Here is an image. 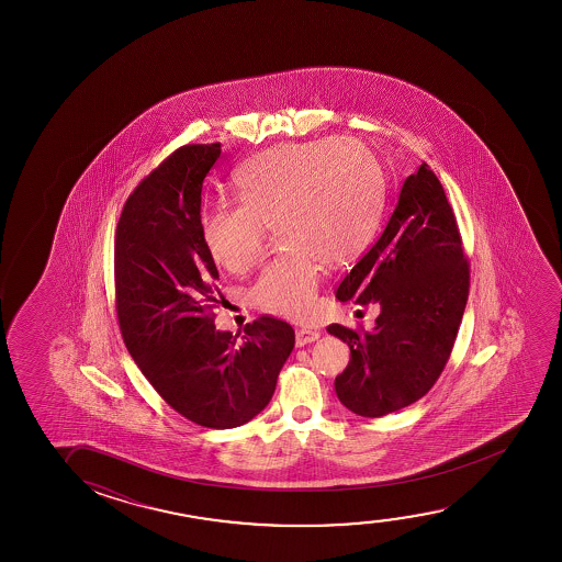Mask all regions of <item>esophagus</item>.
I'll return each instance as SVG.
<instances>
[{"label":"esophagus","instance_id":"1","mask_svg":"<svg viewBox=\"0 0 562 562\" xmlns=\"http://www.w3.org/2000/svg\"><path fill=\"white\" fill-rule=\"evenodd\" d=\"M318 338H321V331L313 330V328H300V330L295 331V346L305 347Z\"/></svg>","mask_w":562,"mask_h":562}]
</instances>
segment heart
Segmentation results:
<instances>
[{"instance_id":"1","label":"heart","mask_w":562,"mask_h":562,"mask_svg":"<svg viewBox=\"0 0 562 562\" xmlns=\"http://www.w3.org/2000/svg\"><path fill=\"white\" fill-rule=\"evenodd\" d=\"M241 203H216L201 215L209 254L231 272L249 269L277 223L285 249L261 270L255 303L301 318L315 305L323 262L346 265L370 246L385 209L376 155L353 139L284 144L255 155L236 175Z\"/></svg>"}]
</instances>
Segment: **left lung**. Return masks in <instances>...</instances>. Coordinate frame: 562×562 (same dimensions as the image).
<instances>
[{
	"instance_id": "left-lung-1",
	"label": "left lung",
	"mask_w": 562,
	"mask_h": 562,
	"mask_svg": "<svg viewBox=\"0 0 562 562\" xmlns=\"http://www.w3.org/2000/svg\"><path fill=\"white\" fill-rule=\"evenodd\" d=\"M469 261L443 186L423 162L405 180L382 236L336 297L376 303L372 331L330 324L351 359L338 400L359 416L390 415L424 397L446 369L469 300Z\"/></svg>"
}]
</instances>
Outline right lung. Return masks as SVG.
<instances>
[{"label":"right lung","mask_w":562,"mask_h":562,"mask_svg":"<svg viewBox=\"0 0 562 562\" xmlns=\"http://www.w3.org/2000/svg\"><path fill=\"white\" fill-rule=\"evenodd\" d=\"M221 144H190L144 178L116 224V316L155 392L188 420L228 430L269 405L295 331L272 316L215 328L218 270L201 236V188Z\"/></svg>","instance_id":"1"}]
</instances>
